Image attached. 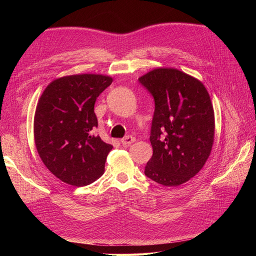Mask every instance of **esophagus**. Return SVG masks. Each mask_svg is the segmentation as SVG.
I'll return each instance as SVG.
<instances>
[{
  "mask_svg": "<svg viewBox=\"0 0 256 256\" xmlns=\"http://www.w3.org/2000/svg\"><path fill=\"white\" fill-rule=\"evenodd\" d=\"M134 141H136V138L134 136H127L126 138H122V140H120V142H122V144L124 146H127V145L132 144Z\"/></svg>",
  "mask_w": 256,
  "mask_h": 256,
  "instance_id": "1",
  "label": "esophagus"
}]
</instances>
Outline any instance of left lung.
I'll list each match as a JSON object with an SVG mask.
<instances>
[{
  "label": "left lung",
  "instance_id": "1",
  "mask_svg": "<svg viewBox=\"0 0 256 256\" xmlns=\"http://www.w3.org/2000/svg\"><path fill=\"white\" fill-rule=\"evenodd\" d=\"M154 100L145 175L168 187L196 176L210 154L214 113L203 83L175 68H156L138 78Z\"/></svg>",
  "mask_w": 256,
  "mask_h": 256
}]
</instances>
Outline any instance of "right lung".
Here are the masks:
<instances>
[{"label": "right lung", "mask_w": 256, "mask_h": 256, "mask_svg": "<svg viewBox=\"0 0 256 256\" xmlns=\"http://www.w3.org/2000/svg\"><path fill=\"white\" fill-rule=\"evenodd\" d=\"M111 76L72 74L52 81L40 98L34 118L38 154L49 171L68 184L82 187L104 174L113 146L95 134L97 97Z\"/></svg>", "instance_id": "1"}]
</instances>
